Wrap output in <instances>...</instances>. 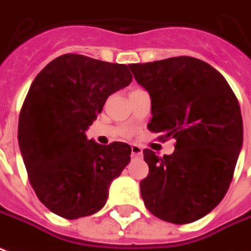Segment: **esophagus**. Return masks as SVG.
<instances>
[{"label": "esophagus", "instance_id": "esophagus-1", "mask_svg": "<svg viewBox=\"0 0 251 251\" xmlns=\"http://www.w3.org/2000/svg\"><path fill=\"white\" fill-rule=\"evenodd\" d=\"M143 151L142 149L138 146V145H131V156H142Z\"/></svg>", "mask_w": 251, "mask_h": 251}]
</instances>
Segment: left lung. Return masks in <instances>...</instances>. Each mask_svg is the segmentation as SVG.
Wrapping results in <instances>:
<instances>
[{"mask_svg": "<svg viewBox=\"0 0 251 251\" xmlns=\"http://www.w3.org/2000/svg\"><path fill=\"white\" fill-rule=\"evenodd\" d=\"M150 93L152 133L175 138L171 155L143 150L149 175L141 181L145 205L158 219L189 224L219 205L232 183L242 147L238 100L223 75L208 63L176 56L129 64Z\"/></svg>", "mask_w": 251, "mask_h": 251, "instance_id": "1", "label": "left lung"}]
</instances>
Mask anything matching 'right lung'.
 <instances>
[{
	"mask_svg": "<svg viewBox=\"0 0 251 251\" xmlns=\"http://www.w3.org/2000/svg\"><path fill=\"white\" fill-rule=\"evenodd\" d=\"M131 80L126 64L66 53L32 81L19 113V149L32 189L55 215L75 220L100 210L130 162L127 143L101 146L85 130Z\"/></svg>",
	"mask_w": 251,
	"mask_h": 251,
	"instance_id": "obj_1",
	"label": "right lung"
}]
</instances>
